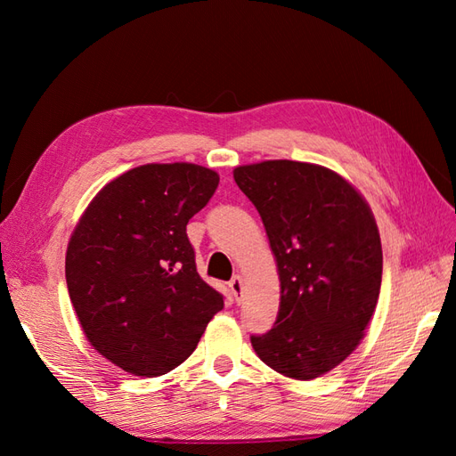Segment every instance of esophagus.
I'll use <instances>...</instances> for the list:
<instances>
[{
	"instance_id": "obj_1",
	"label": "esophagus",
	"mask_w": 456,
	"mask_h": 456,
	"mask_svg": "<svg viewBox=\"0 0 456 456\" xmlns=\"http://www.w3.org/2000/svg\"><path fill=\"white\" fill-rule=\"evenodd\" d=\"M228 287H230L232 295L236 297V300H240V297H241V293H243V280H241V275H233V278H232L230 283H228Z\"/></svg>"
}]
</instances>
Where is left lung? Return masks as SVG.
<instances>
[{"instance_id":"8db88e82","label":"left lung","mask_w":456,"mask_h":456,"mask_svg":"<svg viewBox=\"0 0 456 456\" xmlns=\"http://www.w3.org/2000/svg\"><path fill=\"white\" fill-rule=\"evenodd\" d=\"M266 228L278 262V320L253 335L273 370L312 380L355 350L375 312L382 247L367 201L322 165L272 159L233 169Z\"/></svg>"}]
</instances>
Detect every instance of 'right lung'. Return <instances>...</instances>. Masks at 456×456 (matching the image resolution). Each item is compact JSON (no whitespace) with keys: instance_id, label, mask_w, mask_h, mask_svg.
Returning a JSON list of instances; mask_svg holds the SVG:
<instances>
[{"instance_id":"right-lung-1","label":"right lung","mask_w":456,"mask_h":456,"mask_svg":"<svg viewBox=\"0 0 456 456\" xmlns=\"http://www.w3.org/2000/svg\"><path fill=\"white\" fill-rule=\"evenodd\" d=\"M218 175L148 163L108 183L66 251V285L91 346L136 377H159L196 350L224 300L196 268L186 224Z\"/></svg>"}]
</instances>
